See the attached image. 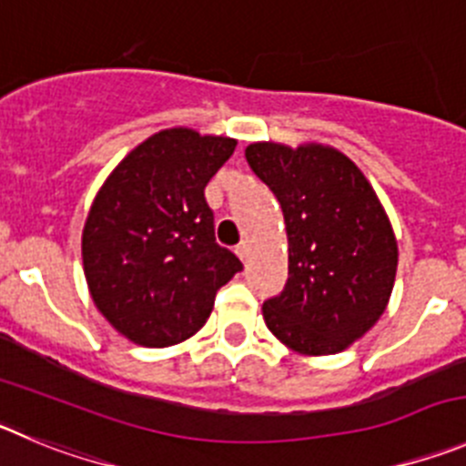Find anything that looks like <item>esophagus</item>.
<instances>
[{"mask_svg": "<svg viewBox=\"0 0 466 466\" xmlns=\"http://www.w3.org/2000/svg\"><path fill=\"white\" fill-rule=\"evenodd\" d=\"M236 254L240 256V261H247V258H249V245H247V242H240V245L236 247Z\"/></svg>", "mask_w": 466, "mask_h": 466, "instance_id": "1", "label": "esophagus"}]
</instances>
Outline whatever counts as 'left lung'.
<instances>
[{"mask_svg":"<svg viewBox=\"0 0 466 466\" xmlns=\"http://www.w3.org/2000/svg\"><path fill=\"white\" fill-rule=\"evenodd\" d=\"M247 164L284 212L289 279L263 302L272 335L307 356L339 353L386 311L398 240L372 185L326 145L251 143Z\"/></svg>","mask_w":466,"mask_h":466,"instance_id":"left-lung-1","label":"left lung"}]
</instances>
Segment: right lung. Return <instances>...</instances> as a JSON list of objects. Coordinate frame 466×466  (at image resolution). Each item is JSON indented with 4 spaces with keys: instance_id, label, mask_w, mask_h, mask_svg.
Wrapping results in <instances>:
<instances>
[{
    "instance_id": "add662e5",
    "label": "right lung",
    "mask_w": 466,
    "mask_h": 466,
    "mask_svg": "<svg viewBox=\"0 0 466 466\" xmlns=\"http://www.w3.org/2000/svg\"><path fill=\"white\" fill-rule=\"evenodd\" d=\"M236 140L166 129L131 149L99 189L83 228L94 305L140 347H170L203 328L221 286L242 270L215 240L205 187Z\"/></svg>"
}]
</instances>
